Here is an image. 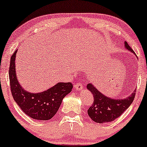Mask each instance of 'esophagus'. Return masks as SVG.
Wrapping results in <instances>:
<instances>
[{"mask_svg": "<svg viewBox=\"0 0 147 147\" xmlns=\"http://www.w3.org/2000/svg\"><path fill=\"white\" fill-rule=\"evenodd\" d=\"M83 86H82L81 83H77L74 86V88H75L76 90H80L83 89Z\"/></svg>", "mask_w": 147, "mask_h": 147, "instance_id": "esophagus-1", "label": "esophagus"}]
</instances>
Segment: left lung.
<instances>
[{"label":"left lung","mask_w":147,"mask_h":147,"mask_svg":"<svg viewBox=\"0 0 147 147\" xmlns=\"http://www.w3.org/2000/svg\"><path fill=\"white\" fill-rule=\"evenodd\" d=\"M125 47L131 53H135L127 42H125ZM87 88L92 92L94 97L93 103L88 109V113L93 121L99 123L111 122L119 117L132 103L136 93V90H134L129 97L117 99L105 96L91 83L87 85Z\"/></svg>","instance_id":"8db88e82"}]
</instances>
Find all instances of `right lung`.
<instances>
[{"instance_id":"obj_1","label":"right lung","mask_w":147,"mask_h":147,"mask_svg":"<svg viewBox=\"0 0 147 147\" xmlns=\"http://www.w3.org/2000/svg\"><path fill=\"white\" fill-rule=\"evenodd\" d=\"M17 51L11 57L9 68L10 90L14 100L29 117L40 121L51 119L57 112L63 98L71 91L73 86L69 82L58 83L44 92H27L22 88L17 79L15 71Z\"/></svg>"}]
</instances>
